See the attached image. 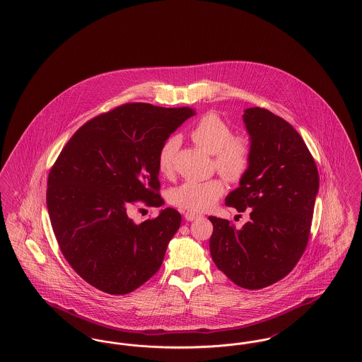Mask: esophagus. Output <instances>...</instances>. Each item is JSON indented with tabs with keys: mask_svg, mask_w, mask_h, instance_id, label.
<instances>
[{
	"mask_svg": "<svg viewBox=\"0 0 362 362\" xmlns=\"http://www.w3.org/2000/svg\"><path fill=\"white\" fill-rule=\"evenodd\" d=\"M202 217H204L202 214L195 213V211H186V214H185V218H186L187 221H195V220H199V218H202Z\"/></svg>",
	"mask_w": 362,
	"mask_h": 362,
	"instance_id": "obj_1",
	"label": "esophagus"
}]
</instances>
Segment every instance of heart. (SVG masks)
I'll return each instance as SVG.
<instances>
[{"label":"heart","mask_w":362,"mask_h":362,"mask_svg":"<svg viewBox=\"0 0 362 362\" xmlns=\"http://www.w3.org/2000/svg\"><path fill=\"white\" fill-rule=\"evenodd\" d=\"M189 138L195 145L213 155V165L226 179L238 182L248 173L252 163V146L248 138L233 136V130L217 115L209 114L189 129ZM179 138H165L157 153V168L163 175H171ZM220 177L207 180H186L170 189L168 201L189 211H204L213 206L224 192Z\"/></svg>","instance_id":"b5f03b06"}]
</instances>
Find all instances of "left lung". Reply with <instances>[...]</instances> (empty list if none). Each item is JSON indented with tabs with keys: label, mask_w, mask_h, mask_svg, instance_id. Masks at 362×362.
Wrapping results in <instances>:
<instances>
[{
	"label": "left lung",
	"mask_w": 362,
	"mask_h": 362,
	"mask_svg": "<svg viewBox=\"0 0 362 362\" xmlns=\"http://www.w3.org/2000/svg\"><path fill=\"white\" fill-rule=\"evenodd\" d=\"M252 146V163L225 205L248 211L241 229L228 220L213 224L210 254L232 282L255 291L288 276L310 240L319 173L304 139L266 108L243 115Z\"/></svg>",
	"instance_id": "obj_1"
}]
</instances>
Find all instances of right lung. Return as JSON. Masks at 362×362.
<instances>
[{
  "instance_id": "right-lung-1",
  "label": "right lung",
  "mask_w": 362,
  "mask_h": 362,
  "mask_svg": "<svg viewBox=\"0 0 362 362\" xmlns=\"http://www.w3.org/2000/svg\"><path fill=\"white\" fill-rule=\"evenodd\" d=\"M189 107L122 104L84 123L49 173L52 230L71 269L108 294L136 291L160 269L182 223L173 207L136 224L137 202L158 207L157 153L189 117Z\"/></svg>"
}]
</instances>
